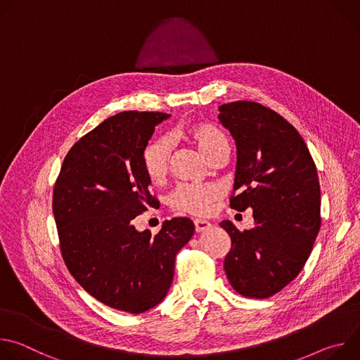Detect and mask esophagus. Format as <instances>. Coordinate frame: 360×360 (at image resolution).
Masks as SVG:
<instances>
[{
  "instance_id": "esophagus-1",
  "label": "esophagus",
  "mask_w": 360,
  "mask_h": 360,
  "mask_svg": "<svg viewBox=\"0 0 360 360\" xmlns=\"http://www.w3.org/2000/svg\"><path fill=\"white\" fill-rule=\"evenodd\" d=\"M193 224H195V231H196L198 233L205 232V231H210V229L212 228V224H211V222L203 221V219H195Z\"/></svg>"
}]
</instances>
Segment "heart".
<instances>
[{
    "label": "heart",
    "mask_w": 360,
    "mask_h": 360,
    "mask_svg": "<svg viewBox=\"0 0 360 360\" xmlns=\"http://www.w3.org/2000/svg\"><path fill=\"white\" fill-rule=\"evenodd\" d=\"M176 136L192 141L198 149L208 158L221 145L228 143L225 134L211 124H193L178 134H171L169 139ZM171 146L167 139L149 141L141 153V162L145 175L152 182H161L169 167ZM219 198V191L215 186H196V185H179L168 198L169 207L178 212L191 215H207L214 202Z\"/></svg>",
    "instance_id": "obj_1"
}]
</instances>
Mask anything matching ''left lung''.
Segmentation results:
<instances>
[{
    "label": "left lung",
    "mask_w": 360,
    "mask_h": 360,
    "mask_svg": "<svg viewBox=\"0 0 360 360\" xmlns=\"http://www.w3.org/2000/svg\"><path fill=\"white\" fill-rule=\"evenodd\" d=\"M221 124L236 143L231 208L253 210V228L219 225L231 236L224 269L233 289L265 299L304 266L321 229V186L303 138L279 114L252 101L219 107Z\"/></svg>",
    "instance_id": "obj_1"
}]
</instances>
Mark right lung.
I'll list each match as a JSON object with an SVG mask.
<instances>
[{
  "label": "right lung",
  "mask_w": 360,
  "mask_h": 360,
  "mask_svg": "<svg viewBox=\"0 0 360 360\" xmlns=\"http://www.w3.org/2000/svg\"><path fill=\"white\" fill-rule=\"evenodd\" d=\"M171 115L124 111L84 135L67 153L54 188L53 212L61 253L75 281L114 309L142 314L167 296L175 256L193 236L189 218H174L152 236L132 219L158 208L141 153Z\"/></svg>",
  "instance_id": "add662e5"
}]
</instances>
